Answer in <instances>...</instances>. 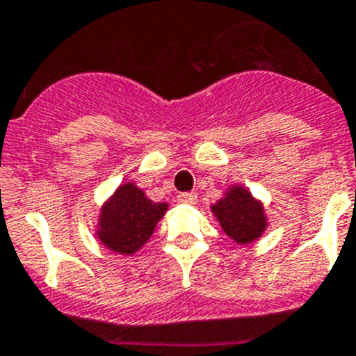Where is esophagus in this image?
I'll use <instances>...</instances> for the list:
<instances>
[{"label": "esophagus", "mask_w": 356, "mask_h": 356, "mask_svg": "<svg viewBox=\"0 0 356 356\" xmlns=\"http://www.w3.org/2000/svg\"><path fill=\"white\" fill-rule=\"evenodd\" d=\"M178 201L181 204H195L197 202V194L195 192H184V194L178 195Z\"/></svg>", "instance_id": "obj_1"}]
</instances>
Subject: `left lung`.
Segmentation results:
<instances>
[{"label": "left lung", "mask_w": 356, "mask_h": 356, "mask_svg": "<svg viewBox=\"0 0 356 356\" xmlns=\"http://www.w3.org/2000/svg\"><path fill=\"white\" fill-rule=\"evenodd\" d=\"M211 211L218 218L223 232L238 245L255 241L267 227L262 202L243 187H232L225 197L211 206Z\"/></svg>", "instance_id": "1"}]
</instances>
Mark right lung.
Wrapping results in <instances>:
<instances>
[{
    "label": "right lung",
    "mask_w": 356,
    "mask_h": 356,
    "mask_svg": "<svg viewBox=\"0 0 356 356\" xmlns=\"http://www.w3.org/2000/svg\"><path fill=\"white\" fill-rule=\"evenodd\" d=\"M165 211V202L150 201L134 184L120 185L101 209L99 241L113 252L133 255L150 239Z\"/></svg>",
    "instance_id": "obj_1"
}]
</instances>
